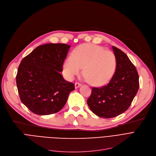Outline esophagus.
<instances>
[{
    "mask_svg": "<svg viewBox=\"0 0 156 156\" xmlns=\"http://www.w3.org/2000/svg\"><path fill=\"white\" fill-rule=\"evenodd\" d=\"M75 88H78V87H81V84L80 83L76 82V83H75Z\"/></svg>",
    "mask_w": 156,
    "mask_h": 156,
    "instance_id": "1",
    "label": "esophagus"
}]
</instances>
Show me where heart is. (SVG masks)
<instances>
[{
    "mask_svg": "<svg viewBox=\"0 0 156 156\" xmlns=\"http://www.w3.org/2000/svg\"><path fill=\"white\" fill-rule=\"evenodd\" d=\"M117 61L112 52L94 44H85L78 46L66 58L63 72L68 80H72L80 73H83L92 85L101 87L109 82L115 73Z\"/></svg>",
    "mask_w": 156,
    "mask_h": 156,
    "instance_id": "heart-1",
    "label": "heart"
}]
</instances>
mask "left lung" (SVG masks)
<instances>
[{
	"instance_id": "left-lung-1",
	"label": "left lung",
	"mask_w": 156,
	"mask_h": 156,
	"mask_svg": "<svg viewBox=\"0 0 156 156\" xmlns=\"http://www.w3.org/2000/svg\"><path fill=\"white\" fill-rule=\"evenodd\" d=\"M112 47L117 61L115 73L108 85L93 87L87 100L91 111L97 116L104 118L116 117L125 112L139 88L135 66L126 54L116 47Z\"/></svg>"
}]
</instances>
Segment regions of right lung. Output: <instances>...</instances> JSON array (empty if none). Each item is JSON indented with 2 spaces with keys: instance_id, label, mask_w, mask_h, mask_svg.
<instances>
[{
  "instance_id": "add662e5",
  "label": "right lung",
  "mask_w": 156,
  "mask_h": 156,
  "mask_svg": "<svg viewBox=\"0 0 156 156\" xmlns=\"http://www.w3.org/2000/svg\"><path fill=\"white\" fill-rule=\"evenodd\" d=\"M70 45H40L21 61L16 75L20 99L31 112L48 115L66 104L75 85L66 81L60 72Z\"/></svg>"
}]
</instances>
